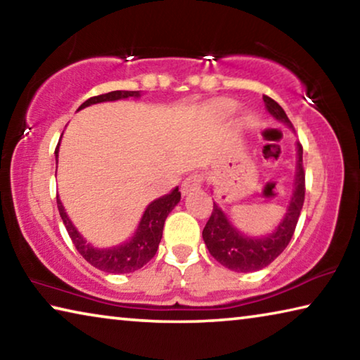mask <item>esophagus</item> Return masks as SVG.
Segmentation results:
<instances>
[{"label":"esophagus","mask_w":360,"mask_h":360,"mask_svg":"<svg viewBox=\"0 0 360 360\" xmlns=\"http://www.w3.org/2000/svg\"><path fill=\"white\" fill-rule=\"evenodd\" d=\"M202 182H203V176L202 174H198V173L188 174L187 178L182 181V184H181L182 195H187V193H191L193 191H197V188L202 187Z\"/></svg>","instance_id":"1"}]
</instances>
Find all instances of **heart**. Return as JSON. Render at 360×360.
<instances>
[{"label": "heart", "mask_w": 360, "mask_h": 360, "mask_svg": "<svg viewBox=\"0 0 360 360\" xmlns=\"http://www.w3.org/2000/svg\"><path fill=\"white\" fill-rule=\"evenodd\" d=\"M222 108L225 109V111H233V109H235V103L233 101H224L222 103ZM249 120V119H248Z\"/></svg>", "instance_id": "obj_1"}]
</instances>
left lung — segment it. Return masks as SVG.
<instances>
[{
  "instance_id": "left-lung-1",
  "label": "left lung",
  "mask_w": 360,
  "mask_h": 360,
  "mask_svg": "<svg viewBox=\"0 0 360 360\" xmlns=\"http://www.w3.org/2000/svg\"><path fill=\"white\" fill-rule=\"evenodd\" d=\"M265 106L273 117L284 122L285 125L292 127V122L285 115L284 109L278 105L270 96H264ZM298 160H297V176H295V191L292 195L288 212L284 221L278 225L276 231L264 238H248L243 236L233 225L229 222L227 216L214 203L212 212L203 229V240L208 248L210 254L219 264L230 270L238 273L257 271L270 265L285 248L294 236L298 217L304 202V169H303V148L297 143Z\"/></svg>"
}]
</instances>
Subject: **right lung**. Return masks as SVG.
<instances>
[{"label": "right lung", "instance_id": "1", "mask_svg": "<svg viewBox=\"0 0 360 360\" xmlns=\"http://www.w3.org/2000/svg\"><path fill=\"white\" fill-rule=\"evenodd\" d=\"M129 96H139V92L114 90V92L92 96V98L84 101L79 109L95 105V103L122 100V98H129ZM58 144L56 148V157H58ZM179 200H181V192L178 191V187L173 188V191L168 195H165V197L154 200V202L146 208L141 222L138 225L136 233L131 236V240L124 243V245L115 246L111 249H96L90 246L89 243L79 235V231L75 229V225L71 224L70 217L66 216L63 205L60 202L58 197H57V206H58L60 216H62V221L66 227V231H68L72 245L76 246L79 254H81L90 265L98 268V270L117 275V273L136 271L154 257L158 249V243L162 240L165 219L169 212H172L174 206L179 203Z\"/></svg>", "mask_w": 360, "mask_h": 360}]
</instances>
